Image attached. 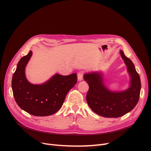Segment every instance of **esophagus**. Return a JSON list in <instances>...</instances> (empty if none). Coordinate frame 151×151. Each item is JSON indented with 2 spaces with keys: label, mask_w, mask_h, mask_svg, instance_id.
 I'll use <instances>...</instances> for the list:
<instances>
[{
  "label": "esophagus",
  "mask_w": 151,
  "mask_h": 151,
  "mask_svg": "<svg viewBox=\"0 0 151 151\" xmlns=\"http://www.w3.org/2000/svg\"><path fill=\"white\" fill-rule=\"evenodd\" d=\"M84 73L83 71H81L77 73V78H78L79 81H82L83 79V77H84Z\"/></svg>",
  "instance_id": "1"
}]
</instances>
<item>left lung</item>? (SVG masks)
Returning <instances> with one entry per match:
<instances>
[{
    "label": "left lung",
    "instance_id": "8db88e82",
    "mask_svg": "<svg viewBox=\"0 0 151 151\" xmlns=\"http://www.w3.org/2000/svg\"><path fill=\"white\" fill-rule=\"evenodd\" d=\"M120 52L131 77L130 86L126 91L117 93L109 91L103 84L102 76L98 72L84 76V79L89 86L86 95L87 103L94 113L101 116L117 118L123 116L134 108L139 99L140 76L130 59L122 50Z\"/></svg>",
    "mask_w": 151,
    "mask_h": 151
}]
</instances>
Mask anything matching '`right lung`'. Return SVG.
<instances>
[{"mask_svg":"<svg viewBox=\"0 0 151 151\" xmlns=\"http://www.w3.org/2000/svg\"><path fill=\"white\" fill-rule=\"evenodd\" d=\"M31 55L30 50L17 63L12 79L14 97L18 106L32 115H52L62 107L67 94L76 84L77 74H56L43 84H31L27 81L24 72Z\"/></svg>","mask_w":151,"mask_h":151,"instance_id":"right-lung-1","label":"right lung"}]
</instances>
